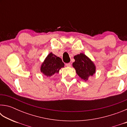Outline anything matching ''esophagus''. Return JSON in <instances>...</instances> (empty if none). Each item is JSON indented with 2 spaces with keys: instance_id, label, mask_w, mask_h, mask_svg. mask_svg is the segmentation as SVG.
Segmentation results:
<instances>
[{
  "instance_id": "esophagus-1",
  "label": "esophagus",
  "mask_w": 127,
  "mask_h": 127,
  "mask_svg": "<svg viewBox=\"0 0 127 127\" xmlns=\"http://www.w3.org/2000/svg\"><path fill=\"white\" fill-rule=\"evenodd\" d=\"M65 65L67 66V67H70V66H71V64H70V63H66V64H65Z\"/></svg>"
}]
</instances>
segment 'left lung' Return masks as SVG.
<instances>
[{
  "label": "left lung",
  "instance_id": "8db88e82",
  "mask_svg": "<svg viewBox=\"0 0 127 127\" xmlns=\"http://www.w3.org/2000/svg\"><path fill=\"white\" fill-rule=\"evenodd\" d=\"M74 59L75 62L72 65L81 79L86 81L89 77L96 73V66L94 62L83 53L75 55Z\"/></svg>",
  "mask_w": 127,
  "mask_h": 127
}]
</instances>
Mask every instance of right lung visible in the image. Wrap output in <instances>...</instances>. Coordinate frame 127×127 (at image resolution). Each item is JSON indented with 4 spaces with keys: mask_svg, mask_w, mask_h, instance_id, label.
I'll list each match as a JSON object with an SVG mask.
<instances>
[{
    "mask_svg": "<svg viewBox=\"0 0 127 127\" xmlns=\"http://www.w3.org/2000/svg\"><path fill=\"white\" fill-rule=\"evenodd\" d=\"M64 66L61 58L52 53L48 55L40 67V71L47 77H51L55 73H58L59 70Z\"/></svg>",
    "mask_w": 127,
    "mask_h": 127,
    "instance_id": "obj_1",
    "label": "right lung"
}]
</instances>
